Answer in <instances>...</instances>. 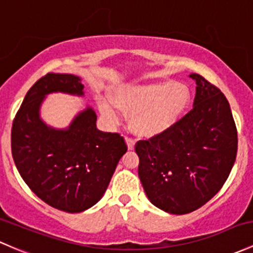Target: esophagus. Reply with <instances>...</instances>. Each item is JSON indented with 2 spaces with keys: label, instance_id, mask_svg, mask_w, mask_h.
I'll return each mask as SVG.
<instances>
[{
  "label": "esophagus",
  "instance_id": "obj_1",
  "mask_svg": "<svg viewBox=\"0 0 253 253\" xmlns=\"http://www.w3.org/2000/svg\"><path fill=\"white\" fill-rule=\"evenodd\" d=\"M126 144H127V148H128V150H133L134 149V140L132 139V138L129 137H126Z\"/></svg>",
  "mask_w": 253,
  "mask_h": 253
}]
</instances>
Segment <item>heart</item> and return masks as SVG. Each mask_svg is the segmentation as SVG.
Segmentation results:
<instances>
[{
	"label": "heart",
	"mask_w": 253,
	"mask_h": 253,
	"mask_svg": "<svg viewBox=\"0 0 253 253\" xmlns=\"http://www.w3.org/2000/svg\"><path fill=\"white\" fill-rule=\"evenodd\" d=\"M111 98L117 105L108 99L100 100L102 113L116 120L119 107L128 111L135 132L144 137H158L173 128L191 103L189 87L171 80L124 84L114 89Z\"/></svg>",
	"instance_id": "obj_1"
}]
</instances>
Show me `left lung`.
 Here are the masks:
<instances>
[{
	"instance_id": "8db88e82",
	"label": "left lung",
	"mask_w": 253,
	"mask_h": 253,
	"mask_svg": "<svg viewBox=\"0 0 253 253\" xmlns=\"http://www.w3.org/2000/svg\"><path fill=\"white\" fill-rule=\"evenodd\" d=\"M193 109L172 129L139 140L138 175L149 201L162 211L185 214L219 191L235 162L238 132L227 98L201 75Z\"/></svg>"
}]
</instances>
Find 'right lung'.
Listing matches in <instances>:
<instances>
[{"label":"right lung","mask_w":253,"mask_h":253,"mask_svg":"<svg viewBox=\"0 0 253 253\" xmlns=\"http://www.w3.org/2000/svg\"><path fill=\"white\" fill-rule=\"evenodd\" d=\"M84 86L71 74H47L29 89L12 127L15 166L34 193L49 206L69 213L86 211L104 195L120 159L127 151L124 138L97 128L91 106L65 128L41 119L50 93L84 97Z\"/></svg>","instance_id":"1"}]
</instances>
